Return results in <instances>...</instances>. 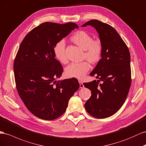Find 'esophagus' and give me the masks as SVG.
<instances>
[{"mask_svg": "<svg viewBox=\"0 0 146 146\" xmlns=\"http://www.w3.org/2000/svg\"><path fill=\"white\" fill-rule=\"evenodd\" d=\"M78 82H79V84H80V88H84V84H83V82L82 81H78Z\"/></svg>", "mask_w": 146, "mask_h": 146, "instance_id": "obj_1", "label": "esophagus"}]
</instances>
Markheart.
Returning a JSON list of instances; mask_svg holds the SVG:
<instances>
[{
    "instance_id": "b5f03b06",
    "label": "heart",
    "mask_w": 146,
    "mask_h": 146,
    "mask_svg": "<svg viewBox=\"0 0 146 146\" xmlns=\"http://www.w3.org/2000/svg\"><path fill=\"white\" fill-rule=\"evenodd\" d=\"M77 45L85 50V57L91 62H96L101 56L102 45L100 40H93V37L84 31H77L70 38ZM66 43L64 40L57 42L54 46L55 57L61 63H66L68 61L65 53ZM90 68L88 61L73 62L65 69L66 77L80 79L85 76Z\"/></svg>"
}]
</instances>
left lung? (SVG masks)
Wrapping results in <instances>:
<instances>
[{
	"label": "left lung",
	"mask_w": 146,
	"mask_h": 146,
	"mask_svg": "<svg viewBox=\"0 0 146 146\" xmlns=\"http://www.w3.org/2000/svg\"><path fill=\"white\" fill-rule=\"evenodd\" d=\"M86 26L94 27L99 34L102 53L101 59L90 74L98 80L84 83L92 92L85 108L93 117L104 119L119 111L127 97L131 82L130 54L127 45L111 26L96 19L82 26Z\"/></svg>",
	"instance_id": "1"
}]
</instances>
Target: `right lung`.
I'll use <instances>...</instances> for the list:
<instances>
[{
    "instance_id": "add662e5",
    "label": "right lung",
    "mask_w": 146,
    "mask_h": 146,
    "mask_svg": "<svg viewBox=\"0 0 146 146\" xmlns=\"http://www.w3.org/2000/svg\"><path fill=\"white\" fill-rule=\"evenodd\" d=\"M76 28L78 26L74 23H44L30 31L19 46L13 64L17 91L27 109L41 119L62 115L80 86L76 78L56 80L63 68L54 53L55 44Z\"/></svg>"
}]
</instances>
